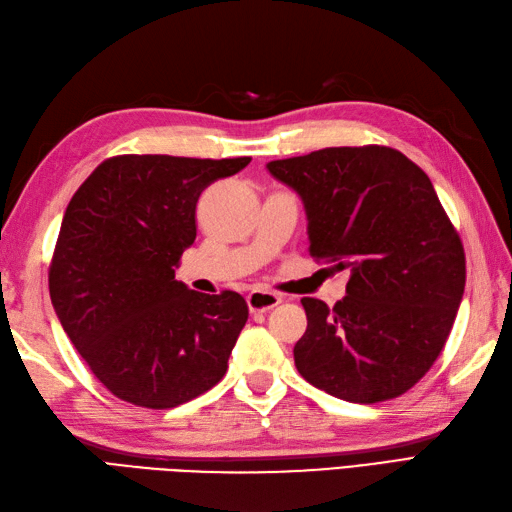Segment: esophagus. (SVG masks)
Listing matches in <instances>:
<instances>
[{"label": "esophagus", "mask_w": 512, "mask_h": 512, "mask_svg": "<svg viewBox=\"0 0 512 512\" xmlns=\"http://www.w3.org/2000/svg\"><path fill=\"white\" fill-rule=\"evenodd\" d=\"M282 302V297L271 291H252L247 295V306L252 313H267Z\"/></svg>", "instance_id": "34e87169"}]
</instances>
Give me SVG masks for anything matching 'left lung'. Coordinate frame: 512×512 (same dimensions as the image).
Wrapping results in <instances>:
<instances>
[{
	"mask_svg": "<svg viewBox=\"0 0 512 512\" xmlns=\"http://www.w3.org/2000/svg\"><path fill=\"white\" fill-rule=\"evenodd\" d=\"M267 167L304 199L310 256L350 271L334 308L302 299L297 371L345 402L404 395L445 347L467 273L426 171L386 145L326 147Z\"/></svg>",
	"mask_w": 512,
	"mask_h": 512,
	"instance_id": "1",
	"label": "left lung"
}]
</instances>
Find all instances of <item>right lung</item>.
<instances>
[{
  "instance_id": "add662e5",
  "label": "right lung",
  "mask_w": 512,
  "mask_h": 512,
  "mask_svg": "<svg viewBox=\"0 0 512 512\" xmlns=\"http://www.w3.org/2000/svg\"><path fill=\"white\" fill-rule=\"evenodd\" d=\"M249 160L121 154L73 193L49 295L71 343L119 400L167 410L226 376L249 315L245 299L186 289L176 269L195 241L199 195Z\"/></svg>"
}]
</instances>
